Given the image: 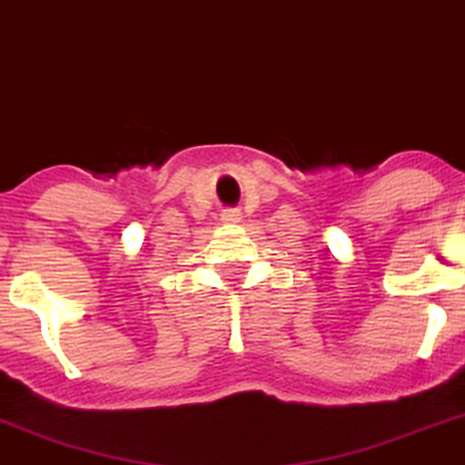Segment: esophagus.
<instances>
[{"instance_id": "34e87169", "label": "esophagus", "mask_w": 465, "mask_h": 465, "mask_svg": "<svg viewBox=\"0 0 465 465\" xmlns=\"http://www.w3.org/2000/svg\"><path fill=\"white\" fill-rule=\"evenodd\" d=\"M223 220L224 223H238L241 220V211L238 208H229V211L223 213Z\"/></svg>"}]
</instances>
